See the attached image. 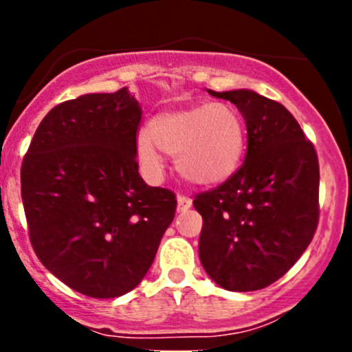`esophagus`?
<instances>
[{"label":"esophagus","instance_id":"34e87169","mask_svg":"<svg viewBox=\"0 0 352 352\" xmlns=\"http://www.w3.org/2000/svg\"><path fill=\"white\" fill-rule=\"evenodd\" d=\"M192 208V199L186 197V196H179L177 197V211L182 212L187 211V209Z\"/></svg>","mask_w":352,"mask_h":352}]
</instances>
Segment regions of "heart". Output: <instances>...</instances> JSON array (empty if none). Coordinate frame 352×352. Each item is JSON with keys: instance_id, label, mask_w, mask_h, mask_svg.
Listing matches in <instances>:
<instances>
[{"instance_id": "heart-1", "label": "heart", "mask_w": 352, "mask_h": 352, "mask_svg": "<svg viewBox=\"0 0 352 352\" xmlns=\"http://www.w3.org/2000/svg\"><path fill=\"white\" fill-rule=\"evenodd\" d=\"M245 124L226 102L163 110L138 136V160L150 175L163 170L160 151L175 155V170L194 186H218L236 172L245 150Z\"/></svg>"}]
</instances>
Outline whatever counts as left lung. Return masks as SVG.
<instances>
[{"label": "left lung", "mask_w": 352, "mask_h": 352, "mask_svg": "<svg viewBox=\"0 0 352 352\" xmlns=\"http://www.w3.org/2000/svg\"><path fill=\"white\" fill-rule=\"evenodd\" d=\"M208 91L236 105L248 144L243 165L194 199L202 216L199 258L225 289H262L293 267L315 235L317 151L279 102L252 90Z\"/></svg>", "instance_id": "left-lung-1"}]
</instances>
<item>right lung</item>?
Here are the masks:
<instances>
[{
  "instance_id": "obj_1",
  "label": "right lung",
  "mask_w": 352,
  "mask_h": 352,
  "mask_svg": "<svg viewBox=\"0 0 352 352\" xmlns=\"http://www.w3.org/2000/svg\"><path fill=\"white\" fill-rule=\"evenodd\" d=\"M141 105L127 88L56 105L22 163V201L38 261L91 298L129 293L173 221L175 194L138 172Z\"/></svg>"
}]
</instances>
